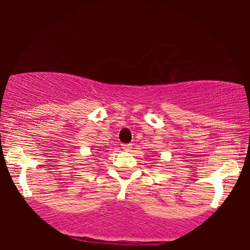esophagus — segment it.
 <instances>
[{
  "instance_id": "esophagus-1",
  "label": "esophagus",
  "mask_w": 250,
  "mask_h": 250,
  "mask_svg": "<svg viewBox=\"0 0 250 250\" xmlns=\"http://www.w3.org/2000/svg\"><path fill=\"white\" fill-rule=\"evenodd\" d=\"M122 148L125 150V151H128V150L132 149V143H127V145H122Z\"/></svg>"
}]
</instances>
